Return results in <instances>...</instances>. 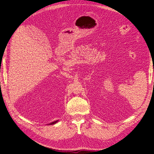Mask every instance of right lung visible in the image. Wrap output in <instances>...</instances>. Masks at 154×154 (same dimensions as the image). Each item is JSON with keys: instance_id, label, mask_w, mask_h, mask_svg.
Here are the masks:
<instances>
[{"instance_id": "add662e5", "label": "right lung", "mask_w": 154, "mask_h": 154, "mask_svg": "<svg viewBox=\"0 0 154 154\" xmlns=\"http://www.w3.org/2000/svg\"><path fill=\"white\" fill-rule=\"evenodd\" d=\"M58 122V120H57V121H54V122H52V123H49L48 125H54V124H55V123H57Z\"/></svg>"}]
</instances>
